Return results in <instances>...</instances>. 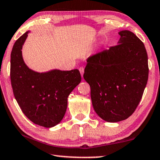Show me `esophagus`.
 Segmentation results:
<instances>
[{
  "label": "esophagus",
  "mask_w": 160,
  "mask_h": 160,
  "mask_svg": "<svg viewBox=\"0 0 160 160\" xmlns=\"http://www.w3.org/2000/svg\"><path fill=\"white\" fill-rule=\"evenodd\" d=\"M79 72L81 73V75H82V77H83V72H84V68H83V67H79Z\"/></svg>",
  "instance_id": "esophagus-1"
}]
</instances>
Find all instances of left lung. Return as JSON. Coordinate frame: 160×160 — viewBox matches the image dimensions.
Segmentation results:
<instances>
[{"label":"left lung","mask_w":160,"mask_h":160,"mask_svg":"<svg viewBox=\"0 0 160 160\" xmlns=\"http://www.w3.org/2000/svg\"><path fill=\"white\" fill-rule=\"evenodd\" d=\"M118 45L89 57L83 78L91 87L95 112L108 122L128 118L142 98L148 79V54L142 42L128 30Z\"/></svg>","instance_id":"obj_1"}]
</instances>
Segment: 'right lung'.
<instances>
[{"mask_svg": "<svg viewBox=\"0 0 160 160\" xmlns=\"http://www.w3.org/2000/svg\"><path fill=\"white\" fill-rule=\"evenodd\" d=\"M29 31L14 44L10 55V80L14 96L25 116L34 124L51 128L65 114L67 98L81 82L78 69H52L37 72L29 69L22 58V46Z\"/></svg>", "mask_w": 160, "mask_h": 160, "instance_id": "1", "label": "right lung"}]
</instances>
